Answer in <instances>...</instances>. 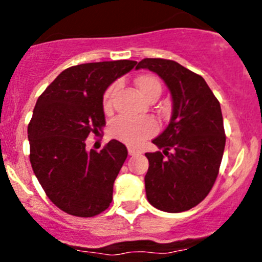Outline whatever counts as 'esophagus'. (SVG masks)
Here are the masks:
<instances>
[{"mask_svg": "<svg viewBox=\"0 0 262 262\" xmlns=\"http://www.w3.org/2000/svg\"><path fill=\"white\" fill-rule=\"evenodd\" d=\"M128 153L130 156H134V155H137V153H139V150L136 149V148H133V147H128Z\"/></svg>", "mask_w": 262, "mask_h": 262, "instance_id": "1", "label": "esophagus"}]
</instances>
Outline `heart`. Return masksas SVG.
I'll return each mask as SVG.
<instances>
[{"instance_id": "heart-1", "label": "heart", "mask_w": 262, "mask_h": 262, "mask_svg": "<svg viewBox=\"0 0 262 262\" xmlns=\"http://www.w3.org/2000/svg\"><path fill=\"white\" fill-rule=\"evenodd\" d=\"M134 83L142 96L148 101L156 100L162 92L161 81L153 75H141L136 78ZM116 91H118V83L110 84L105 91L102 105H104V110L106 113H110L113 110ZM157 123L152 118L130 119L125 118V116H119L110 124V136L124 143L137 146L144 139L153 136L157 132Z\"/></svg>"}]
</instances>
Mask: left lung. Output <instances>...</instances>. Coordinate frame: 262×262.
I'll list each match as a JSON object with an SVG mask.
<instances>
[{
	"mask_svg": "<svg viewBox=\"0 0 262 262\" xmlns=\"http://www.w3.org/2000/svg\"><path fill=\"white\" fill-rule=\"evenodd\" d=\"M141 68L157 73L172 96L170 124L152 141L163 150L146 153L147 199L163 212H185L205 199L218 176L226 146L221 105L202 76L175 60L146 58Z\"/></svg>",
	"mask_w": 262,
	"mask_h": 262,
	"instance_id": "left-lung-1",
	"label": "left lung"
}]
</instances>
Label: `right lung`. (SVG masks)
I'll return each mask as SVG.
<instances>
[{
    "mask_svg": "<svg viewBox=\"0 0 262 262\" xmlns=\"http://www.w3.org/2000/svg\"><path fill=\"white\" fill-rule=\"evenodd\" d=\"M136 64L123 59L73 66L36 101L28 126L31 167L53 204L71 215H97L112 203L128 150L115 139L100 152L87 150L86 138L105 126L104 92Z\"/></svg>",
    "mask_w": 262,
    "mask_h": 262,
    "instance_id": "obj_1",
    "label": "right lung"
}]
</instances>
